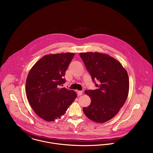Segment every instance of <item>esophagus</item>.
Wrapping results in <instances>:
<instances>
[{
    "label": "esophagus",
    "mask_w": 153,
    "mask_h": 153,
    "mask_svg": "<svg viewBox=\"0 0 153 153\" xmlns=\"http://www.w3.org/2000/svg\"><path fill=\"white\" fill-rule=\"evenodd\" d=\"M77 94H78V95H79V96L82 95V91H77Z\"/></svg>",
    "instance_id": "esophagus-1"
}]
</instances>
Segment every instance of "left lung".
<instances>
[{"label": "left lung", "instance_id": "1", "mask_svg": "<svg viewBox=\"0 0 153 153\" xmlns=\"http://www.w3.org/2000/svg\"><path fill=\"white\" fill-rule=\"evenodd\" d=\"M97 89L85 90L91 102L83 111L88 118L103 123L112 119L124 105L129 92V78L121 64L109 55L99 52L79 53Z\"/></svg>", "mask_w": 153, "mask_h": 153}]
</instances>
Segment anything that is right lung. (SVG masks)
<instances>
[{
    "label": "right lung",
    "instance_id": "1",
    "mask_svg": "<svg viewBox=\"0 0 153 153\" xmlns=\"http://www.w3.org/2000/svg\"><path fill=\"white\" fill-rule=\"evenodd\" d=\"M75 55L66 52L45 55L30 70L26 81L28 101L35 112L46 121H54L65 113L77 95L60 88L65 71Z\"/></svg>",
    "mask_w": 153,
    "mask_h": 153
}]
</instances>
